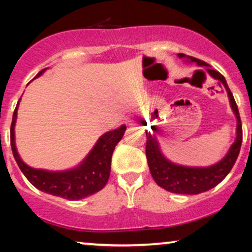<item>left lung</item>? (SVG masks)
Masks as SVG:
<instances>
[{"mask_svg": "<svg viewBox=\"0 0 252 252\" xmlns=\"http://www.w3.org/2000/svg\"><path fill=\"white\" fill-rule=\"evenodd\" d=\"M178 56L180 58H186L188 63H196L198 66H205L206 71L209 72V74L212 78L219 80L225 86L227 94H228L230 106H232L234 115L236 116L235 141H234L228 153L226 154V156L221 160L208 167L182 166V165L172 163L161 154L156 136L151 135L148 132L146 133L147 160L150 168V173L153 175L154 180L156 181V184L159 187L164 188L165 190L175 192V194L196 195L216 187L232 170L240 154L241 144H242V123H241L236 102L234 99V96L230 92L228 85H227L225 77L220 74L218 71L210 68L209 64L198 60V58L186 56L185 54H178Z\"/></svg>", "mask_w": 252, "mask_h": 252, "instance_id": "8db88e82", "label": "left lung"}]
</instances>
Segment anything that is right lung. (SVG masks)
<instances>
[{
	"label": "right lung",
	"mask_w": 252,
	"mask_h": 252,
	"mask_svg": "<svg viewBox=\"0 0 252 252\" xmlns=\"http://www.w3.org/2000/svg\"><path fill=\"white\" fill-rule=\"evenodd\" d=\"M43 72L44 70L40 71L35 78L40 77ZM19 102L20 98L18 104ZM18 104H17L12 116L10 142H11L13 157H15L20 171L34 187L41 191L47 192V194L60 196V197L70 199V201L85 198L104 188L110 177L112 153L117 143L122 140L124 133H125V125L103 134L84 161L75 168L60 172L37 170V168H33L24 163L17 153L15 124L17 120Z\"/></svg>",
	"instance_id": "right-lung-1"
}]
</instances>
